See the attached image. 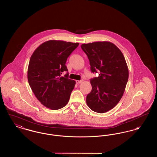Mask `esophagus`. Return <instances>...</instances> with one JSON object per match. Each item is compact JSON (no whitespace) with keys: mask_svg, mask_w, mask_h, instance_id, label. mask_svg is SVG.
Segmentation results:
<instances>
[{"mask_svg":"<svg viewBox=\"0 0 157 157\" xmlns=\"http://www.w3.org/2000/svg\"><path fill=\"white\" fill-rule=\"evenodd\" d=\"M83 82V80H80V81H78V80H76V83H81L82 82Z\"/></svg>","mask_w":157,"mask_h":157,"instance_id":"34e87169","label":"esophagus"}]
</instances>
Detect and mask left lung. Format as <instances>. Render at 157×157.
<instances>
[{"mask_svg":"<svg viewBox=\"0 0 157 157\" xmlns=\"http://www.w3.org/2000/svg\"><path fill=\"white\" fill-rule=\"evenodd\" d=\"M92 73L98 77L90 80L92 90L86 104L92 111L104 113L113 109L121 98L129 78V70L120 49L109 41L83 44Z\"/></svg>","mask_w":157,"mask_h":157,"instance_id":"left-lung-1","label":"left lung"}]
</instances>
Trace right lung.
I'll list each match as a JSON object with an SVG mask.
<instances>
[{
  "label": "right lung",
  "instance_id": "add662e5",
  "mask_svg": "<svg viewBox=\"0 0 157 157\" xmlns=\"http://www.w3.org/2000/svg\"><path fill=\"white\" fill-rule=\"evenodd\" d=\"M78 43L49 40L37 47L31 56L28 67V83L43 105L59 110L67 104L75 81L68 78L65 65L67 57Z\"/></svg>",
  "mask_w": 157,
  "mask_h": 157
}]
</instances>
